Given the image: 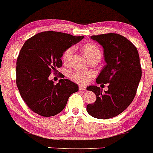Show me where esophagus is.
Wrapping results in <instances>:
<instances>
[{
	"label": "esophagus",
	"instance_id": "34e87169",
	"mask_svg": "<svg viewBox=\"0 0 153 153\" xmlns=\"http://www.w3.org/2000/svg\"><path fill=\"white\" fill-rule=\"evenodd\" d=\"M79 89H80V91H85L86 90V87L85 86V85H79Z\"/></svg>",
	"mask_w": 153,
	"mask_h": 153
}]
</instances>
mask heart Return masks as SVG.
Returning <instances> with one entry per match:
<instances>
[{
    "label": "heart",
    "instance_id": "b5f03b06",
    "mask_svg": "<svg viewBox=\"0 0 153 153\" xmlns=\"http://www.w3.org/2000/svg\"><path fill=\"white\" fill-rule=\"evenodd\" d=\"M82 50L88 59L93 58V57L101 58V52L99 49L93 44L89 43L84 45L82 47ZM73 52H74V49L73 47H70L65 51L62 54V61L65 64L68 65L71 62ZM91 75L92 74L90 72L82 71V70H73L69 73V77L71 80L81 84L85 83L91 78Z\"/></svg>",
    "mask_w": 153,
    "mask_h": 153
}]
</instances>
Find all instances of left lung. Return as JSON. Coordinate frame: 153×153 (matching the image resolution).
<instances>
[{"label": "left lung", "mask_w": 153, "mask_h": 153, "mask_svg": "<svg viewBox=\"0 0 153 153\" xmlns=\"http://www.w3.org/2000/svg\"><path fill=\"white\" fill-rule=\"evenodd\" d=\"M91 38L102 46L106 63L96 81L109 84L104 93L96 85L87 88L96 100L87 105L86 110L94 118L110 119L120 114L134 99L142 77L140 57L136 47L122 35L109 33Z\"/></svg>", "instance_id": "left-lung-1"}]
</instances>
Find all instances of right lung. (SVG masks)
Returning <instances> with one entry per match:
<instances>
[{
	"label": "right lung",
	"instance_id": "add662e5",
	"mask_svg": "<svg viewBox=\"0 0 153 153\" xmlns=\"http://www.w3.org/2000/svg\"><path fill=\"white\" fill-rule=\"evenodd\" d=\"M83 38L50 31L25 42L16 61V85L31 111L42 117L57 114L64 109L71 95L78 91V85L68 79H60L54 84L49 77L62 66L65 51Z\"/></svg>",
	"mask_w": 153,
	"mask_h": 153
}]
</instances>
